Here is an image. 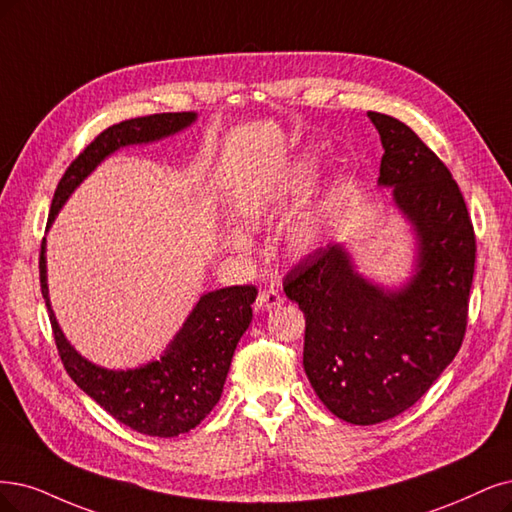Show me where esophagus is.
Listing matches in <instances>:
<instances>
[{
    "label": "esophagus",
    "mask_w": 512,
    "mask_h": 512,
    "mask_svg": "<svg viewBox=\"0 0 512 512\" xmlns=\"http://www.w3.org/2000/svg\"><path fill=\"white\" fill-rule=\"evenodd\" d=\"M280 304H285V297L282 295H278L276 291H261L259 295H257V301H255V310H259V312H268V310H274V308H278Z\"/></svg>",
    "instance_id": "1"
}]
</instances>
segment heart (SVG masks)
Here are the masks:
<instances>
[{"instance_id":"heart-1","label":"heart","mask_w":512,"mask_h":512,"mask_svg":"<svg viewBox=\"0 0 512 512\" xmlns=\"http://www.w3.org/2000/svg\"><path fill=\"white\" fill-rule=\"evenodd\" d=\"M314 170L310 162H295L287 173H282L278 179L263 183L261 187L251 189L236 202V215L246 230H257V227L287 208L295 198L306 192V187L312 181ZM327 232V208L314 206L306 208L295 215L285 227V246L293 255H310L320 244H323ZM227 246L234 253H249L251 238L242 232L227 234Z\"/></svg>"}]
</instances>
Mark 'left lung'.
<instances>
[{
  "label": "left lung",
  "instance_id": "obj_1",
  "mask_svg": "<svg viewBox=\"0 0 512 512\" xmlns=\"http://www.w3.org/2000/svg\"><path fill=\"white\" fill-rule=\"evenodd\" d=\"M384 156L377 185L411 227L413 263L399 287L358 272L344 242H331L285 278L306 316L304 369L339 420L371 426L418 403L458 354L475 274V232L458 183L415 132L367 113Z\"/></svg>",
  "mask_w": 512,
  "mask_h": 512
}]
</instances>
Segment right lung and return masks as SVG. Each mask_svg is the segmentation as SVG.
<instances>
[{
    "instance_id": "obj_1",
    "label": "right lung",
    "mask_w": 512,
    "mask_h": 512,
    "mask_svg": "<svg viewBox=\"0 0 512 512\" xmlns=\"http://www.w3.org/2000/svg\"><path fill=\"white\" fill-rule=\"evenodd\" d=\"M196 120V111L156 113L103 130L71 162L56 187L48 230L69 196L105 158L128 145H145L173 137ZM40 282L56 348L71 380L118 422L160 439L179 437L196 428L219 403L234 350L242 333L251 325V306L257 297L253 285L208 291L198 299L183 327L158 358L135 369H107L75 350L54 316L48 293L46 238L42 242Z\"/></svg>"
}]
</instances>
